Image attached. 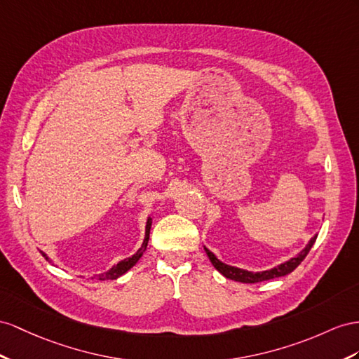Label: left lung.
I'll return each mask as SVG.
<instances>
[{"instance_id": "8db88e82", "label": "left lung", "mask_w": 359, "mask_h": 359, "mask_svg": "<svg viewBox=\"0 0 359 359\" xmlns=\"http://www.w3.org/2000/svg\"><path fill=\"white\" fill-rule=\"evenodd\" d=\"M316 240H317V236L312 238V240L309 241V244L296 256V258H291L290 261L278 265V267H274V269L267 270V271H262V273H252V271H245V270L236 269V267H231V265H226V264H223L222 261H218V259L215 258V255H214L212 252H209V250L206 249V247H205V250H206V253H208V256H209V259H210V262H212L214 267H215L219 273H222V274L224 276V278L232 279V280H235V282H243V283H256V282L270 280V279H274V278H280V276H287V274H290L292 270H296V269L299 267V265H300V262L306 258V255L309 253L311 247L314 245Z\"/></svg>"}]
</instances>
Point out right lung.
Masks as SVG:
<instances>
[{"label":"right lung","mask_w":359,"mask_h":359,"mask_svg":"<svg viewBox=\"0 0 359 359\" xmlns=\"http://www.w3.org/2000/svg\"><path fill=\"white\" fill-rule=\"evenodd\" d=\"M150 229H151V218H149L147 219V226H145V238H144V243H142V245H141V249L137 250L133 256H130V258H127V259H124V261H121V262H118L116 265H114L112 269H110L107 273H101V274H98V279L100 280H114V279H116V278H119V276H123L126 271H128L130 270L133 265L140 261V258L141 256L144 255V252L147 250V244H149V238H150ZM42 256L45 259H48V256L45 255V253H42Z\"/></svg>","instance_id":"1"}]
</instances>
